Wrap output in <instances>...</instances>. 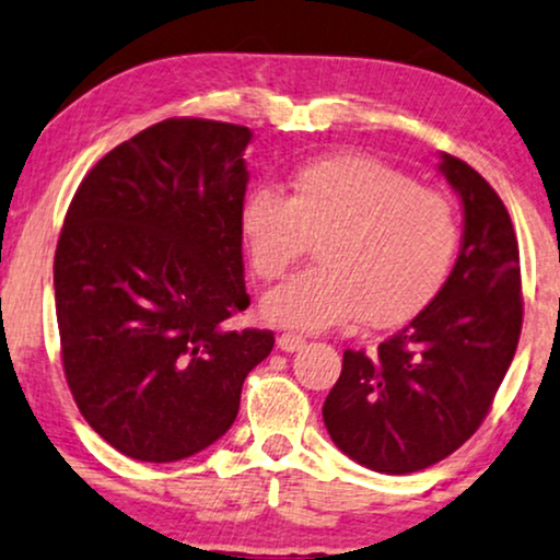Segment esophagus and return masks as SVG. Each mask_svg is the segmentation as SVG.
<instances>
[{
    "label": "esophagus",
    "instance_id": "1",
    "mask_svg": "<svg viewBox=\"0 0 560 560\" xmlns=\"http://www.w3.org/2000/svg\"><path fill=\"white\" fill-rule=\"evenodd\" d=\"M276 346H279L281 351L294 353V351H300L302 346H304V338L300 336V332H281V336L276 338Z\"/></svg>",
    "mask_w": 560,
    "mask_h": 560
}]
</instances>
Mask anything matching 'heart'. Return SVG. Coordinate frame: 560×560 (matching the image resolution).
Masks as SVG:
<instances>
[{"label": "heart", "mask_w": 560, "mask_h": 560, "mask_svg": "<svg viewBox=\"0 0 560 560\" xmlns=\"http://www.w3.org/2000/svg\"><path fill=\"white\" fill-rule=\"evenodd\" d=\"M240 235L256 276L271 281L317 241L320 266L264 296L276 325L328 330L362 313L370 325L413 317L447 279L459 245L455 209L406 173L357 152L307 160L289 198L256 186L240 203Z\"/></svg>", "instance_id": "obj_1"}]
</instances>
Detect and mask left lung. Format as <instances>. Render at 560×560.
Instances as JSON below:
<instances>
[{
  "label": "left lung",
  "mask_w": 560,
  "mask_h": 560,
  "mask_svg": "<svg viewBox=\"0 0 560 560\" xmlns=\"http://www.w3.org/2000/svg\"><path fill=\"white\" fill-rule=\"evenodd\" d=\"M439 173L463 201V243L434 300L374 351H343L323 406L336 447L406 476L463 447L483 423L522 330L520 245L497 190L468 162Z\"/></svg>",
  "instance_id": "obj_1"
}]
</instances>
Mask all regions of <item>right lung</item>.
Masks as SVG:
<instances>
[{
    "label": "right lung",
    "mask_w": 560,
    "mask_h": 560,
    "mask_svg": "<svg viewBox=\"0 0 560 560\" xmlns=\"http://www.w3.org/2000/svg\"><path fill=\"white\" fill-rule=\"evenodd\" d=\"M253 131L167 118L84 175L54 258L63 374L84 421L141 463L228 434L271 330H232L245 292L240 203Z\"/></svg>",
    "instance_id": "1"
}]
</instances>
